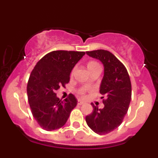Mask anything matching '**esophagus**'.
<instances>
[{
    "instance_id": "obj_1",
    "label": "esophagus",
    "mask_w": 158,
    "mask_h": 158,
    "mask_svg": "<svg viewBox=\"0 0 158 158\" xmlns=\"http://www.w3.org/2000/svg\"><path fill=\"white\" fill-rule=\"evenodd\" d=\"M77 104H79V105H82V104H85V102L83 101V100H78V102Z\"/></svg>"
}]
</instances>
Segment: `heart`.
I'll use <instances>...</instances> for the list:
<instances>
[{
  "instance_id": "heart-1",
  "label": "heart",
  "mask_w": 158,
  "mask_h": 158,
  "mask_svg": "<svg viewBox=\"0 0 158 158\" xmlns=\"http://www.w3.org/2000/svg\"><path fill=\"white\" fill-rule=\"evenodd\" d=\"M97 65H99V64L97 63L96 62H94V61H90V62H88L87 68H88V69H92V68H93V67L97 66ZM72 73H73V70ZM82 93H81V94H82Z\"/></svg>"
}]
</instances>
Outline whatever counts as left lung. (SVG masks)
Here are the masks:
<instances>
[{"label": "left lung", "instance_id": "obj_1", "mask_svg": "<svg viewBox=\"0 0 158 158\" xmlns=\"http://www.w3.org/2000/svg\"><path fill=\"white\" fill-rule=\"evenodd\" d=\"M86 54L104 65L100 93L104 96L101 97L104 107L100 109L93 104V112L85 117V121L95 133L106 135L122 123L127 112L131 100V79L126 67L109 51L97 50Z\"/></svg>", "mask_w": 158, "mask_h": 158}]
</instances>
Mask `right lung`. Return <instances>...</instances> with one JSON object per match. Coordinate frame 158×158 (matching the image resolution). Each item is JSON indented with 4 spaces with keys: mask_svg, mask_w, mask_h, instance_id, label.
<instances>
[{
    "mask_svg": "<svg viewBox=\"0 0 158 158\" xmlns=\"http://www.w3.org/2000/svg\"><path fill=\"white\" fill-rule=\"evenodd\" d=\"M85 54L83 51H54L37 62L27 85L29 105L35 119L47 131L63 127L77 101L73 94L62 100L55 91L69 83L73 68Z\"/></svg>",
    "mask_w": 158,
    "mask_h": 158,
    "instance_id": "obj_1",
    "label": "right lung"
}]
</instances>
